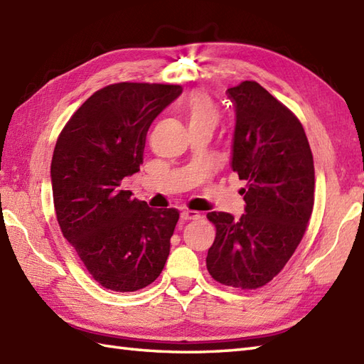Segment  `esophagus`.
Returning a JSON list of instances; mask_svg holds the SVG:
<instances>
[{"label":"esophagus","mask_w":364,"mask_h":364,"mask_svg":"<svg viewBox=\"0 0 364 364\" xmlns=\"http://www.w3.org/2000/svg\"><path fill=\"white\" fill-rule=\"evenodd\" d=\"M197 218H200V213H197V210H183L181 213V220L184 222H189V220H197Z\"/></svg>","instance_id":"obj_1"}]
</instances>
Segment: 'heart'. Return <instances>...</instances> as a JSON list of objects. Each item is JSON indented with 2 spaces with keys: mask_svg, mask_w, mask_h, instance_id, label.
I'll return each mask as SVG.
<instances>
[{
  "mask_svg": "<svg viewBox=\"0 0 364 364\" xmlns=\"http://www.w3.org/2000/svg\"><path fill=\"white\" fill-rule=\"evenodd\" d=\"M184 116L189 122V127L209 125L215 127L218 121V108L205 92H193L184 105Z\"/></svg>",
  "mask_w": 364,
  "mask_h": 364,
  "instance_id": "1",
  "label": "heart"
}]
</instances>
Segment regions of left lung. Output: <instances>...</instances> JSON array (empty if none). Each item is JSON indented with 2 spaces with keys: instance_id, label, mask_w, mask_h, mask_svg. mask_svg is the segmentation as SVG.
Returning a JSON list of instances; mask_svg holds the SVG:
<instances>
[{
  "instance_id": "1",
  "label": "left lung",
  "mask_w": 364,
  "mask_h": 364,
  "mask_svg": "<svg viewBox=\"0 0 364 364\" xmlns=\"http://www.w3.org/2000/svg\"><path fill=\"white\" fill-rule=\"evenodd\" d=\"M235 107L231 167L247 181L240 218L209 213L215 240L206 267L217 282L252 290L281 273L306 232L315 167L302 124L255 80L226 91Z\"/></svg>"
}]
</instances>
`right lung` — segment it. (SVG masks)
<instances>
[{
    "label": "right lung",
    "mask_w": 364,
    "mask_h": 364,
    "mask_svg": "<svg viewBox=\"0 0 364 364\" xmlns=\"http://www.w3.org/2000/svg\"><path fill=\"white\" fill-rule=\"evenodd\" d=\"M181 91L163 83L108 85L58 134L50 163L57 222L104 289L141 290L164 268L180 213L149 208L121 181L139 171L150 124Z\"/></svg>",
    "instance_id": "right-lung-1"
}]
</instances>
